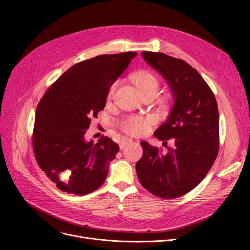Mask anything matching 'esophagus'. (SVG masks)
<instances>
[{
	"label": "esophagus",
	"mask_w": 250,
	"mask_h": 250,
	"mask_svg": "<svg viewBox=\"0 0 250 250\" xmlns=\"http://www.w3.org/2000/svg\"><path fill=\"white\" fill-rule=\"evenodd\" d=\"M131 141H132V139H131V138H127V137L123 138V139L120 141V148H121V149H123L126 145H129Z\"/></svg>",
	"instance_id": "esophagus-1"
}]
</instances>
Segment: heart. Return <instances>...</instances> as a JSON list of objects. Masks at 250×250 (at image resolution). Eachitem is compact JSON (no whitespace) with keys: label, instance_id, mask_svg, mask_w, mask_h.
<instances>
[{"label":"heart","instance_id":"b5f03b06","mask_svg":"<svg viewBox=\"0 0 250 250\" xmlns=\"http://www.w3.org/2000/svg\"><path fill=\"white\" fill-rule=\"evenodd\" d=\"M131 80L134 82L136 87L138 88L139 92L142 96L146 95H155L159 93L160 84L158 79L149 72H136L131 75ZM119 81L115 82L108 92V99H112L115 95V92L118 88ZM150 125V119H144V118H132L127 120L124 125V129L132 135H142L145 134Z\"/></svg>","mask_w":250,"mask_h":250}]
</instances>
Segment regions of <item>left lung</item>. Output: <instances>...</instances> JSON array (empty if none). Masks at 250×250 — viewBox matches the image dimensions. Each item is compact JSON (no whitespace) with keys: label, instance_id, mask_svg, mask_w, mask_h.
I'll return each instance as SVG.
<instances>
[{"label":"left lung","instance_id":"8db88e82","mask_svg":"<svg viewBox=\"0 0 250 250\" xmlns=\"http://www.w3.org/2000/svg\"><path fill=\"white\" fill-rule=\"evenodd\" d=\"M141 55L166 80L174 99L166 122L154 135L159 140L175 139L165 154L141 141L144 154L135 169L140 184L148 192L174 199L193 190L216 160L218 104L208 85L187 62L161 52L144 51Z\"/></svg>","mask_w":250,"mask_h":250}]
</instances>
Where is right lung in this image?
<instances>
[{
    "mask_svg": "<svg viewBox=\"0 0 250 250\" xmlns=\"http://www.w3.org/2000/svg\"><path fill=\"white\" fill-rule=\"evenodd\" d=\"M137 53L99 55L69 68L42 98L35 114L33 150L49 179L67 193L89 194L104 182L119 146L110 137L86 140L110 87Z\"/></svg>",
    "mask_w": 250,
    "mask_h": 250,
    "instance_id": "right-lung-1",
    "label": "right lung"
}]
</instances>
